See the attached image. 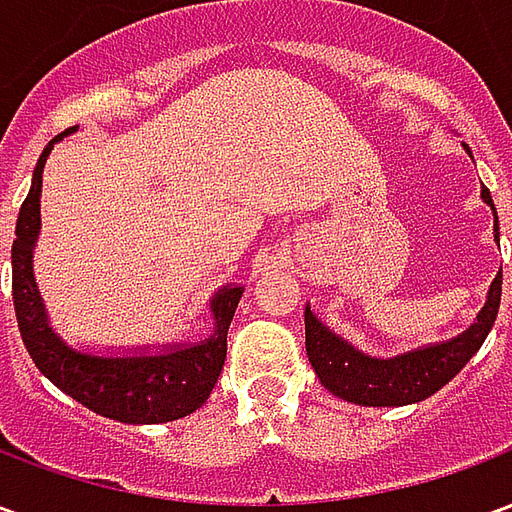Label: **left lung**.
<instances>
[{
	"label": "left lung",
	"mask_w": 512,
	"mask_h": 512,
	"mask_svg": "<svg viewBox=\"0 0 512 512\" xmlns=\"http://www.w3.org/2000/svg\"><path fill=\"white\" fill-rule=\"evenodd\" d=\"M483 200L494 208L491 191L485 186ZM494 230L499 238V219L494 222ZM499 301H502V271L491 282L488 301L469 332H463L450 343L428 345V348H419V351L395 356V359H373V356L359 354L354 345H348L337 334L329 332L307 307L304 312L307 356H310L321 384L332 395L343 397L348 403H356V406L419 403L458 376L466 362L477 354V348L485 343V337L494 326Z\"/></svg>",
	"instance_id": "8db88e82"
}]
</instances>
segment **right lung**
Returning a JSON list of instances; mask_svg holds the SVG:
<instances>
[{
	"label": "right lung",
	"mask_w": 512,
	"mask_h": 512,
	"mask_svg": "<svg viewBox=\"0 0 512 512\" xmlns=\"http://www.w3.org/2000/svg\"><path fill=\"white\" fill-rule=\"evenodd\" d=\"M76 131L68 128L65 134ZM40 153L32 175V189L18 211L16 238H13V307L21 340L32 362L51 384L65 395L79 400L101 417L128 422V425H156L172 422L197 411L208 400L222 376L227 359V329L244 290L227 285L211 301L213 334L200 345L175 348L164 356H106L79 354L51 332L49 318L32 277V246L40 230V186L43 164L54 142Z\"/></svg>",
	"instance_id": "obj_1"
}]
</instances>
